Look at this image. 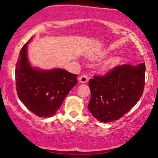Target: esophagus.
I'll return each mask as SVG.
<instances>
[{
	"label": "esophagus",
	"instance_id": "obj_1",
	"mask_svg": "<svg viewBox=\"0 0 158 158\" xmlns=\"http://www.w3.org/2000/svg\"><path fill=\"white\" fill-rule=\"evenodd\" d=\"M88 81V77L86 75H82L79 77V81L81 83H86Z\"/></svg>",
	"mask_w": 158,
	"mask_h": 158
}]
</instances>
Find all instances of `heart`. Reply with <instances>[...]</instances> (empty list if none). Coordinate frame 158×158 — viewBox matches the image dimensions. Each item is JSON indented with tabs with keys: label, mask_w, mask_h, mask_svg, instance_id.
<instances>
[{
	"label": "heart",
	"mask_w": 158,
	"mask_h": 158,
	"mask_svg": "<svg viewBox=\"0 0 158 158\" xmlns=\"http://www.w3.org/2000/svg\"><path fill=\"white\" fill-rule=\"evenodd\" d=\"M106 54V52H102L100 54L101 56H105ZM119 62V59L118 58H110V59H107V60L104 61L102 64V68L103 69H109L113 68L115 65L117 64V63Z\"/></svg>",
	"instance_id": "b5f03b06"
}]
</instances>
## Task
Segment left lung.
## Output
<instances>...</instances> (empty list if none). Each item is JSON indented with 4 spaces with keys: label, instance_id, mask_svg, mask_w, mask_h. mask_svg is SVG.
<instances>
[{
    "label": "left lung",
    "instance_id": "left-lung-1",
    "mask_svg": "<svg viewBox=\"0 0 158 158\" xmlns=\"http://www.w3.org/2000/svg\"><path fill=\"white\" fill-rule=\"evenodd\" d=\"M145 63L137 66L123 64L103 77L88 82L91 98L88 108L102 123L117 120L131 110L142 96L145 85Z\"/></svg>",
    "mask_w": 158,
    "mask_h": 158
}]
</instances>
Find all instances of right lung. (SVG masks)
I'll list each match as a JSON object with an SVG mask.
<instances>
[{
    "instance_id": "add662e5",
    "label": "right lung",
    "mask_w": 158,
    "mask_h": 158,
    "mask_svg": "<svg viewBox=\"0 0 158 158\" xmlns=\"http://www.w3.org/2000/svg\"><path fill=\"white\" fill-rule=\"evenodd\" d=\"M23 46L16 63V90L20 100L41 117L55 115L70 90L77 84V75L61 68L44 70L30 64L28 44Z\"/></svg>"
}]
</instances>
